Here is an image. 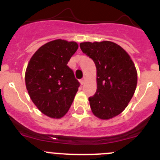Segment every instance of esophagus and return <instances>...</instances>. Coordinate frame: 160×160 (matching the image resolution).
<instances>
[{"label":"esophagus","mask_w":160,"mask_h":160,"mask_svg":"<svg viewBox=\"0 0 160 160\" xmlns=\"http://www.w3.org/2000/svg\"><path fill=\"white\" fill-rule=\"evenodd\" d=\"M80 84L81 85H83L85 83V82H86V78H85V77H83V79H82V80H80Z\"/></svg>","instance_id":"34e87169"}]
</instances>
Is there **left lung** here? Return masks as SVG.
Masks as SVG:
<instances>
[{"mask_svg":"<svg viewBox=\"0 0 160 160\" xmlns=\"http://www.w3.org/2000/svg\"><path fill=\"white\" fill-rule=\"evenodd\" d=\"M80 49L94 61L97 91L88 98L91 111L101 119H109L126 108L136 90L138 73L128 52L116 43L83 42Z\"/></svg>","mask_w":160,"mask_h":160,"instance_id":"obj_1","label":"left lung"}]
</instances>
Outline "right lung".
Returning <instances> with one entry per match:
<instances>
[{"instance_id":"add662e5","label":"right lung","mask_w":160,"mask_h":160,"mask_svg":"<svg viewBox=\"0 0 160 160\" xmlns=\"http://www.w3.org/2000/svg\"><path fill=\"white\" fill-rule=\"evenodd\" d=\"M77 49V42L58 39L41 46L28 63L26 89L34 105L48 117H63L78 91L80 83L67 66Z\"/></svg>"}]
</instances>
